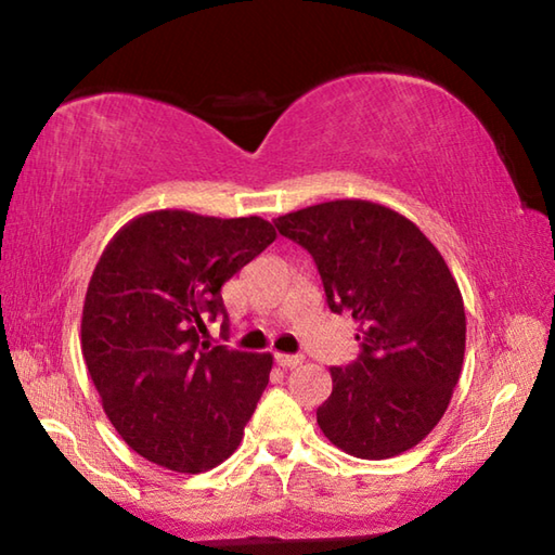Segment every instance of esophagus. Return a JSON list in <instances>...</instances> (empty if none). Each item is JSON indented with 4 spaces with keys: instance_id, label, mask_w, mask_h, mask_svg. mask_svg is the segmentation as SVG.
Wrapping results in <instances>:
<instances>
[{
    "instance_id": "34e87169",
    "label": "esophagus",
    "mask_w": 555,
    "mask_h": 555,
    "mask_svg": "<svg viewBox=\"0 0 555 555\" xmlns=\"http://www.w3.org/2000/svg\"><path fill=\"white\" fill-rule=\"evenodd\" d=\"M274 360H276L279 367H284V370H294V367H298L300 362H304V357H298V354H281V352H276V354H274Z\"/></svg>"
}]
</instances>
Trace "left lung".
Listing matches in <instances>:
<instances>
[{
	"mask_svg": "<svg viewBox=\"0 0 555 555\" xmlns=\"http://www.w3.org/2000/svg\"><path fill=\"white\" fill-rule=\"evenodd\" d=\"M284 237L311 251L333 313L360 325L362 352L333 367L318 426L345 453L387 460L438 426L465 357V306L446 259L401 212L331 201L281 215Z\"/></svg>",
	"mask_w": 555,
	"mask_h": 555,
	"instance_id": "obj_1",
	"label": "left lung"
}]
</instances>
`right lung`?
<instances>
[{"label":"right lung","instance_id":"1","mask_svg":"<svg viewBox=\"0 0 555 555\" xmlns=\"http://www.w3.org/2000/svg\"><path fill=\"white\" fill-rule=\"evenodd\" d=\"M276 240L271 222L154 210L102 251L80 345L112 426L139 455L198 475L237 450L274 357L201 343L220 288Z\"/></svg>","mask_w":555,"mask_h":555}]
</instances>
